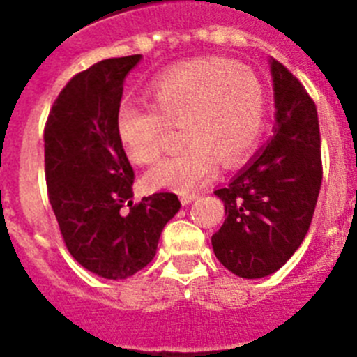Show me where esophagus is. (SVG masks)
Wrapping results in <instances>:
<instances>
[{
	"label": "esophagus",
	"mask_w": 357,
	"mask_h": 357,
	"mask_svg": "<svg viewBox=\"0 0 357 357\" xmlns=\"http://www.w3.org/2000/svg\"><path fill=\"white\" fill-rule=\"evenodd\" d=\"M202 192H181V204L183 206H189L190 202H195Z\"/></svg>",
	"instance_id": "1"
}]
</instances>
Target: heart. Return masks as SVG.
<instances>
[{
  "label": "heart",
  "mask_w": 357,
  "mask_h": 357,
  "mask_svg": "<svg viewBox=\"0 0 357 357\" xmlns=\"http://www.w3.org/2000/svg\"><path fill=\"white\" fill-rule=\"evenodd\" d=\"M150 107L123 102L114 133L123 155L139 167L159 159L168 126L181 123L185 146L148 176L151 189L189 190L217 174L218 161L237 167L254 151L266 122V96L259 77L220 57L176 64L150 85Z\"/></svg>",
  "instance_id": "obj_1"
}]
</instances>
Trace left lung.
<instances>
[{
  "label": "left lung",
  "instance_id": "left-lung-1",
  "mask_svg": "<svg viewBox=\"0 0 357 357\" xmlns=\"http://www.w3.org/2000/svg\"><path fill=\"white\" fill-rule=\"evenodd\" d=\"M274 137L237 178L215 195L226 220L211 237L218 261L241 278L276 272L310 229L322 183L319 116L313 98L272 59Z\"/></svg>",
  "mask_w": 357,
  "mask_h": 357
}]
</instances>
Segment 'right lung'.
Here are the masks:
<instances>
[{"instance_id":"right-lung-1","label":"right lung","mask_w":357,"mask_h":357,"mask_svg":"<svg viewBox=\"0 0 357 357\" xmlns=\"http://www.w3.org/2000/svg\"><path fill=\"white\" fill-rule=\"evenodd\" d=\"M139 61L105 59L75 74L44 126L47 198L64 244L81 266L107 280L144 268L181 207L174 192L133 204L135 172L114 133V114L123 79Z\"/></svg>"}]
</instances>
